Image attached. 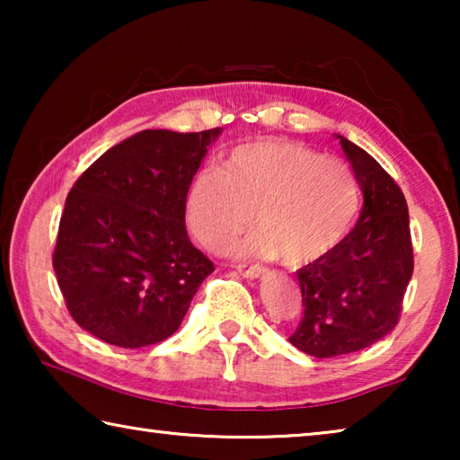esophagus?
<instances>
[{"mask_svg": "<svg viewBox=\"0 0 460 460\" xmlns=\"http://www.w3.org/2000/svg\"><path fill=\"white\" fill-rule=\"evenodd\" d=\"M237 271L247 279H255L263 274V268L260 266H237Z\"/></svg>", "mask_w": 460, "mask_h": 460, "instance_id": "1", "label": "esophagus"}]
</instances>
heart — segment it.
Instances as JSON below:
<instances>
[{
	"instance_id": "b5f03b06",
	"label": "heart",
	"mask_w": 460,
	"mask_h": 460,
	"mask_svg": "<svg viewBox=\"0 0 460 460\" xmlns=\"http://www.w3.org/2000/svg\"><path fill=\"white\" fill-rule=\"evenodd\" d=\"M359 202V184L347 164L305 146L266 139L237 146L219 170L194 176L184 221L202 247L221 252L252 225L253 213L260 229L229 253L305 266L341 243Z\"/></svg>"
}]
</instances>
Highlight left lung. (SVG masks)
Segmentation results:
<instances>
[{
  "label": "left lung",
  "mask_w": 460,
  "mask_h": 460,
  "mask_svg": "<svg viewBox=\"0 0 460 460\" xmlns=\"http://www.w3.org/2000/svg\"><path fill=\"white\" fill-rule=\"evenodd\" d=\"M337 137L353 166L363 207L339 245L296 271L305 318L290 342L318 359L361 351L392 332L414 271L410 215L400 186L363 147Z\"/></svg>",
  "instance_id": "8db88e82"
}]
</instances>
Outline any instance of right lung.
Returning a JSON list of instances; mask_svg holds the SVG:
<instances>
[{
	"label": "right lung",
	"instance_id": "right-lung-1",
	"mask_svg": "<svg viewBox=\"0 0 460 460\" xmlns=\"http://www.w3.org/2000/svg\"><path fill=\"white\" fill-rule=\"evenodd\" d=\"M221 131L144 129L68 192L52 263L68 313L93 337L139 349L178 331L215 270L186 235L184 199Z\"/></svg>",
	"mask_w": 460,
	"mask_h": 460
}]
</instances>
